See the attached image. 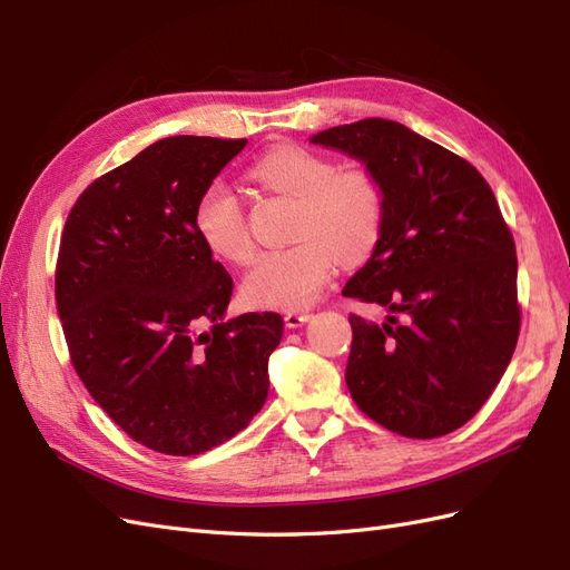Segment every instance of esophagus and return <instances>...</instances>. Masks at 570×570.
Here are the masks:
<instances>
[{
    "mask_svg": "<svg viewBox=\"0 0 570 570\" xmlns=\"http://www.w3.org/2000/svg\"><path fill=\"white\" fill-rule=\"evenodd\" d=\"M308 318H312V314H308V312H287V314H285V325H287V327H299V325H304Z\"/></svg>",
    "mask_w": 570,
    "mask_h": 570,
    "instance_id": "34e87169",
    "label": "esophagus"
}]
</instances>
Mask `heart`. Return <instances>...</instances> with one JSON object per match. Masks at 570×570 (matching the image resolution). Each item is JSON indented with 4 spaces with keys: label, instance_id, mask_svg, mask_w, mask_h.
<instances>
[{
    "label": "heart",
    "instance_id": "b5f03b06",
    "mask_svg": "<svg viewBox=\"0 0 570 570\" xmlns=\"http://www.w3.org/2000/svg\"><path fill=\"white\" fill-rule=\"evenodd\" d=\"M247 178L268 195L295 199L289 237L295 245L258 258L243 283V295L262 308L312 306L337 268L358 266L375 252L385 228V193L368 168H335L331 159L299 145L264 151ZM195 230L206 249L247 266L256 254L243 204L226 187L199 195Z\"/></svg>",
    "mask_w": 570,
    "mask_h": 570
}]
</instances>
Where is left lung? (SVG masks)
<instances>
[{
	"instance_id": "8db88e82",
	"label": "left lung",
	"mask_w": 570,
	"mask_h": 570,
	"mask_svg": "<svg viewBox=\"0 0 570 570\" xmlns=\"http://www.w3.org/2000/svg\"><path fill=\"white\" fill-rule=\"evenodd\" d=\"M312 142L364 161L385 193L381 243L342 295L394 316L375 325L350 314L344 381L392 433L450 435L488 402L521 333L519 262L492 187L459 154L387 118Z\"/></svg>"
}]
</instances>
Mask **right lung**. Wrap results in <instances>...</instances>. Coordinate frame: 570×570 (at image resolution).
<instances>
[{"label":"right lung","mask_w":570,"mask_h":570,"mask_svg":"<svg viewBox=\"0 0 570 570\" xmlns=\"http://www.w3.org/2000/svg\"><path fill=\"white\" fill-rule=\"evenodd\" d=\"M247 140L176 135L99 176L73 204L55 273L68 356L128 438L168 456L209 452L268 394L275 312L223 321L233 278L193 212ZM212 322L209 334L198 327Z\"/></svg>","instance_id":"right-lung-1"}]
</instances>
